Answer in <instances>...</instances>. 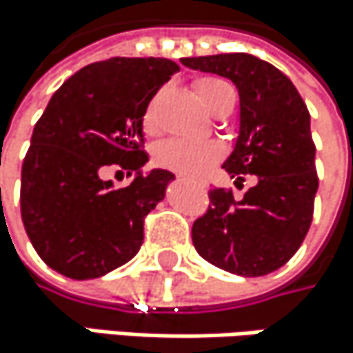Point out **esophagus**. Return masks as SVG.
Wrapping results in <instances>:
<instances>
[{
  "label": "esophagus",
  "instance_id": "esophagus-1",
  "mask_svg": "<svg viewBox=\"0 0 353 353\" xmlns=\"http://www.w3.org/2000/svg\"><path fill=\"white\" fill-rule=\"evenodd\" d=\"M201 184H203V186H207V184H205V182H201Z\"/></svg>",
  "mask_w": 353,
  "mask_h": 353
}]
</instances>
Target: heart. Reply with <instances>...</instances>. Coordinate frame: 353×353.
I'll return each mask as SVG.
<instances>
[{
    "mask_svg": "<svg viewBox=\"0 0 353 353\" xmlns=\"http://www.w3.org/2000/svg\"><path fill=\"white\" fill-rule=\"evenodd\" d=\"M196 92L199 98L215 110L225 98L234 96L232 88L215 77H201L196 79ZM144 128L146 132H154L157 119L152 112V104L144 112ZM221 157V146L215 140H186V138H171L165 140L157 146L154 150V161L157 165L178 171L182 175H199L203 173L211 163H215Z\"/></svg>",
    "mask_w": 353,
    "mask_h": 353,
    "instance_id": "b5f03b06",
    "label": "heart"
}]
</instances>
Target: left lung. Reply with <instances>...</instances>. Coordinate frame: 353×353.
<instances>
[{"label":"left lung","mask_w":353,"mask_h":353,"mask_svg":"<svg viewBox=\"0 0 353 353\" xmlns=\"http://www.w3.org/2000/svg\"><path fill=\"white\" fill-rule=\"evenodd\" d=\"M182 64L230 79L241 98L239 136L223 169L255 184L241 201L209 190V209L192 225L203 259L239 276H265L301 247L318 190L310 112L285 72L251 54L182 58Z\"/></svg>","instance_id":"left-lung-1"}]
</instances>
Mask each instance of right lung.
<instances>
[{
  "label": "right lung",
  "instance_id": "obj_1",
  "mask_svg": "<svg viewBox=\"0 0 353 353\" xmlns=\"http://www.w3.org/2000/svg\"><path fill=\"white\" fill-rule=\"evenodd\" d=\"M180 66L167 58H108L68 77L37 121L22 161L20 213L39 257L72 281L128 263L142 247L144 217L175 175L144 169V112ZM110 166L134 173L117 189Z\"/></svg>",
  "mask_w": 353,
  "mask_h": 353
}]
</instances>
